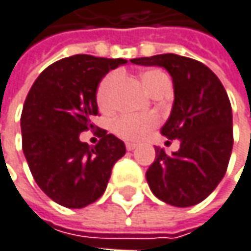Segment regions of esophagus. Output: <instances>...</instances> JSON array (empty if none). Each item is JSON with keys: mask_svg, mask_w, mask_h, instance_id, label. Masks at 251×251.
I'll list each match as a JSON object with an SVG mask.
<instances>
[{"mask_svg": "<svg viewBox=\"0 0 251 251\" xmlns=\"http://www.w3.org/2000/svg\"><path fill=\"white\" fill-rule=\"evenodd\" d=\"M136 147H138V145L133 144V142H126V149H127V151H133Z\"/></svg>", "mask_w": 251, "mask_h": 251, "instance_id": "34e87169", "label": "esophagus"}]
</instances>
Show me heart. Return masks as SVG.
I'll use <instances>...</instances> for the list:
<instances>
[{"instance_id":"obj_1","label":"heart","mask_w":251,"mask_h":251,"mask_svg":"<svg viewBox=\"0 0 251 251\" xmlns=\"http://www.w3.org/2000/svg\"><path fill=\"white\" fill-rule=\"evenodd\" d=\"M121 75L118 72L106 75L98 89H96V102L99 107L109 112L115 106V90L118 86ZM168 76L159 69H149L142 73V81L149 93H152L161 83L168 81ZM158 125V118L153 115H129L124 113L113 122V132L126 141H139L145 138L149 132Z\"/></svg>"}]
</instances>
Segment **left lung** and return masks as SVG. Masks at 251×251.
I'll use <instances>...</instances> for the list:
<instances>
[{
  "label": "left lung",
  "mask_w": 251,
  "mask_h": 251,
  "mask_svg": "<svg viewBox=\"0 0 251 251\" xmlns=\"http://www.w3.org/2000/svg\"><path fill=\"white\" fill-rule=\"evenodd\" d=\"M141 66L164 67L174 83V104L161 133L179 139L176 152L155 148L147 171L151 191L174 207H191L216 190L233 149V113L220 79L202 63L178 54L133 58Z\"/></svg>",
  "instance_id": "left-lung-1"
}]
</instances>
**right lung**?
I'll use <instances>...</instances> for the list:
<instances>
[{
  "mask_svg": "<svg viewBox=\"0 0 251 251\" xmlns=\"http://www.w3.org/2000/svg\"><path fill=\"white\" fill-rule=\"evenodd\" d=\"M124 58L76 54L50 64L31 86L21 113L23 152L37 185L57 204L83 208L104 193L125 144L100 129L96 147L81 142L98 115L96 89Z\"/></svg>",
  "mask_w": 251,
  "mask_h": 251,
  "instance_id": "obj_1",
  "label": "right lung"
}]
</instances>
